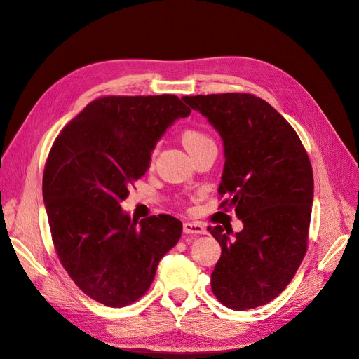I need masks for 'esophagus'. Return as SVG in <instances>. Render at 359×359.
Wrapping results in <instances>:
<instances>
[{
    "instance_id": "esophagus-1",
    "label": "esophagus",
    "mask_w": 359,
    "mask_h": 359,
    "mask_svg": "<svg viewBox=\"0 0 359 359\" xmlns=\"http://www.w3.org/2000/svg\"><path fill=\"white\" fill-rule=\"evenodd\" d=\"M183 231L187 234H204L205 228L198 222H184L183 224Z\"/></svg>"
}]
</instances>
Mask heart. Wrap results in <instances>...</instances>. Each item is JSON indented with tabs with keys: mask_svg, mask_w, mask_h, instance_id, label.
I'll use <instances>...</instances> for the list:
<instances>
[{
	"mask_svg": "<svg viewBox=\"0 0 359 359\" xmlns=\"http://www.w3.org/2000/svg\"><path fill=\"white\" fill-rule=\"evenodd\" d=\"M182 143H183L184 147H187L189 155L195 154L196 150H200L203 147L215 146L213 138L209 134H205L204 131H201L198 128L184 130L183 134H182Z\"/></svg>",
	"mask_w": 359,
	"mask_h": 359,
	"instance_id": "heart-1",
	"label": "heart"
}]
</instances>
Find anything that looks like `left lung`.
Listing matches in <instances>:
<instances>
[{
    "label": "left lung",
    "instance_id": "1",
    "mask_svg": "<svg viewBox=\"0 0 359 359\" xmlns=\"http://www.w3.org/2000/svg\"><path fill=\"white\" fill-rule=\"evenodd\" d=\"M221 135L225 165L217 192L229 196L240 233L209 226L222 253L212 291L224 306L270 303L292 280L309 238L313 171L302 140L267 101L252 94L183 97Z\"/></svg>",
    "mask_w": 359,
    "mask_h": 359
}]
</instances>
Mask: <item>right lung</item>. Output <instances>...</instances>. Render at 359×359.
<instances>
[{"label":"right lung","mask_w":359,"mask_h":359,"mask_svg":"<svg viewBox=\"0 0 359 359\" xmlns=\"http://www.w3.org/2000/svg\"><path fill=\"white\" fill-rule=\"evenodd\" d=\"M189 113L170 94L102 97L70 121L50 149L43 200L56 253L73 282L104 306L143 297L182 236L179 219L138 221L121 203L144 176L159 138Z\"/></svg>","instance_id":"add662e5"}]
</instances>
